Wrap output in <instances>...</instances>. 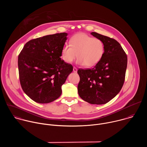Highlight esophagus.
I'll use <instances>...</instances> for the list:
<instances>
[{
    "mask_svg": "<svg viewBox=\"0 0 147 147\" xmlns=\"http://www.w3.org/2000/svg\"><path fill=\"white\" fill-rule=\"evenodd\" d=\"M73 71H74V73H77V69L76 67H73Z\"/></svg>",
    "mask_w": 147,
    "mask_h": 147,
    "instance_id": "1",
    "label": "esophagus"
}]
</instances>
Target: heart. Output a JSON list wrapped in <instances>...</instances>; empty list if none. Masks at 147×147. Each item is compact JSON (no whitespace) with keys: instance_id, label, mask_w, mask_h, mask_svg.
<instances>
[{"instance_id":"obj_1","label":"heart","mask_w":147,"mask_h":147,"mask_svg":"<svg viewBox=\"0 0 147 147\" xmlns=\"http://www.w3.org/2000/svg\"><path fill=\"white\" fill-rule=\"evenodd\" d=\"M105 53L103 42L85 34L78 33L70 39V45L62 47L61 56L66 63H70L77 57L79 65L92 67L97 65Z\"/></svg>"}]
</instances>
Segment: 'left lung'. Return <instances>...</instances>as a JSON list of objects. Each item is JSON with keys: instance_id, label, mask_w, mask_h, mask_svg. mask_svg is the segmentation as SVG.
Returning <instances> with one entry per match:
<instances>
[{"instance_id": "8db88e82", "label": "left lung", "mask_w": 147, "mask_h": 147, "mask_svg": "<svg viewBox=\"0 0 147 147\" xmlns=\"http://www.w3.org/2000/svg\"><path fill=\"white\" fill-rule=\"evenodd\" d=\"M91 34L103 42L105 53L92 69L78 70L80 78L78 93L91 104H105L117 95L123 86L127 57L115 39L95 32Z\"/></svg>"}]
</instances>
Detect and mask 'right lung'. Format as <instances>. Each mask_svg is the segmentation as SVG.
<instances>
[{
  "mask_svg": "<svg viewBox=\"0 0 147 147\" xmlns=\"http://www.w3.org/2000/svg\"><path fill=\"white\" fill-rule=\"evenodd\" d=\"M67 34L57 33L27 42L18 57L21 86L34 101L48 103L61 94V86L73 71L71 65L61 59Z\"/></svg>",
  "mask_w": 147,
  "mask_h": 147,
  "instance_id": "1",
  "label": "right lung"
}]
</instances>
